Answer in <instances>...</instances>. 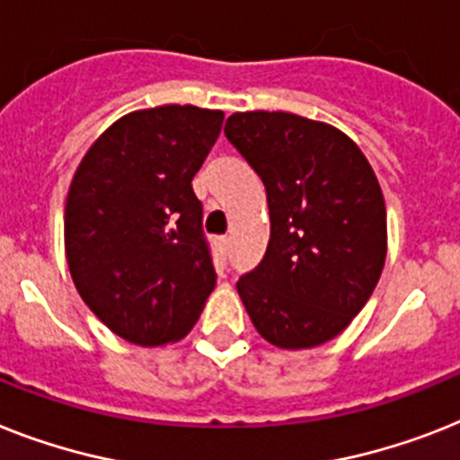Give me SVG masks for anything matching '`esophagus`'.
Wrapping results in <instances>:
<instances>
[{"label":"esophagus","mask_w":460,"mask_h":460,"mask_svg":"<svg viewBox=\"0 0 460 460\" xmlns=\"http://www.w3.org/2000/svg\"><path fill=\"white\" fill-rule=\"evenodd\" d=\"M218 246H221V252L227 256V252H230V237H218Z\"/></svg>","instance_id":"1"}]
</instances>
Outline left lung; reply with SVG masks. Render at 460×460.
I'll return each mask as SVG.
<instances>
[{
    "instance_id": "obj_1",
    "label": "left lung",
    "mask_w": 460,
    "mask_h": 460,
    "mask_svg": "<svg viewBox=\"0 0 460 460\" xmlns=\"http://www.w3.org/2000/svg\"><path fill=\"white\" fill-rule=\"evenodd\" d=\"M227 140L265 185L270 242L237 291L284 350L336 339L367 305L388 252L381 185L343 131L291 112H234Z\"/></svg>"
}]
</instances>
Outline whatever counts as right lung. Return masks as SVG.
Segmentation results:
<instances>
[{
	"label": "right lung",
	"mask_w": 460,
	"mask_h": 460,
	"mask_svg": "<svg viewBox=\"0 0 460 460\" xmlns=\"http://www.w3.org/2000/svg\"><path fill=\"white\" fill-rule=\"evenodd\" d=\"M221 110L159 105L117 119L75 171L66 256L82 301L128 343L183 339L216 287L192 178Z\"/></svg>",
	"instance_id": "right-lung-1"
}]
</instances>
